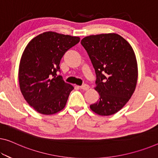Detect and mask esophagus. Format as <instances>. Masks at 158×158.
<instances>
[{"instance_id": "esophagus-1", "label": "esophagus", "mask_w": 158, "mask_h": 158, "mask_svg": "<svg viewBox=\"0 0 158 158\" xmlns=\"http://www.w3.org/2000/svg\"><path fill=\"white\" fill-rule=\"evenodd\" d=\"M80 88H81V89H83V90H87V89H89V86L88 85H82L80 86Z\"/></svg>"}]
</instances>
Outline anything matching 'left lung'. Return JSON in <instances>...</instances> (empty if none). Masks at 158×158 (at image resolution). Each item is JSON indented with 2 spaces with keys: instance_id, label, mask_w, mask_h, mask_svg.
Wrapping results in <instances>:
<instances>
[{
  "instance_id": "obj_1",
  "label": "left lung",
  "mask_w": 158,
  "mask_h": 158,
  "mask_svg": "<svg viewBox=\"0 0 158 158\" xmlns=\"http://www.w3.org/2000/svg\"><path fill=\"white\" fill-rule=\"evenodd\" d=\"M95 70L94 89L100 98L89 106L100 116L114 114L134 93L138 81V64L129 43L116 33L89 35L81 40Z\"/></svg>"
}]
</instances>
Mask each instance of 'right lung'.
I'll use <instances>...</instances> for the list:
<instances>
[{"label":"right lung","instance_id":"1","mask_svg":"<svg viewBox=\"0 0 158 158\" xmlns=\"http://www.w3.org/2000/svg\"><path fill=\"white\" fill-rule=\"evenodd\" d=\"M79 42V37L49 31L26 46L19 65V86L27 102L37 112L54 114L65 106L74 87L56 77V72L63 56Z\"/></svg>","mask_w":158,"mask_h":158}]
</instances>
